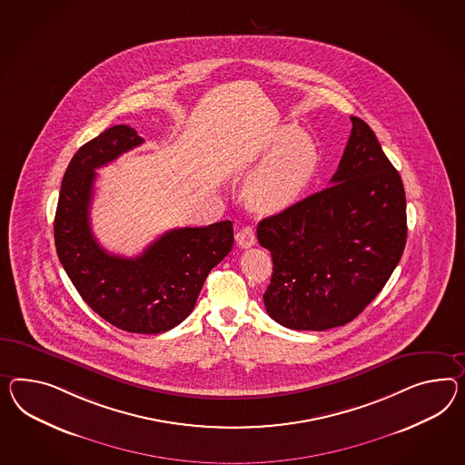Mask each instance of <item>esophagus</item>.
<instances>
[{
    "instance_id": "esophagus-1",
    "label": "esophagus",
    "mask_w": 465,
    "mask_h": 465,
    "mask_svg": "<svg viewBox=\"0 0 465 465\" xmlns=\"http://www.w3.org/2000/svg\"><path fill=\"white\" fill-rule=\"evenodd\" d=\"M236 241H238V244L241 248H251V246H254V244H256V234H254L252 227H241L238 231V234H236Z\"/></svg>"
}]
</instances>
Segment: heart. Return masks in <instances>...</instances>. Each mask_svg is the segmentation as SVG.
Here are the masks:
<instances>
[{
	"instance_id": "b5f03b06",
	"label": "heart",
	"mask_w": 465,
	"mask_h": 465,
	"mask_svg": "<svg viewBox=\"0 0 465 465\" xmlns=\"http://www.w3.org/2000/svg\"><path fill=\"white\" fill-rule=\"evenodd\" d=\"M264 160L246 187L252 207L278 213L293 205L307 191L319 168V146L307 133L286 126L272 136L262 150Z\"/></svg>"
}]
</instances>
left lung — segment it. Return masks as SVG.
Instances as JSON below:
<instances>
[{
  "mask_svg": "<svg viewBox=\"0 0 465 465\" xmlns=\"http://www.w3.org/2000/svg\"><path fill=\"white\" fill-rule=\"evenodd\" d=\"M352 130L331 187L262 219L258 241L273 274L268 315L293 331L354 321L386 285L406 244L403 182L370 124Z\"/></svg>",
  "mask_w": 465,
  "mask_h": 465,
  "instance_id": "left-lung-1",
  "label": "left lung"
}]
</instances>
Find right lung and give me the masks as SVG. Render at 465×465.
<instances>
[{"label":"right lung","instance_id":"obj_1","mask_svg":"<svg viewBox=\"0 0 465 465\" xmlns=\"http://www.w3.org/2000/svg\"><path fill=\"white\" fill-rule=\"evenodd\" d=\"M143 142L118 124L77 150L62 179L54 238L65 273L97 315L126 332L160 333L187 319L207 274L232 250L234 232L231 221L180 227L136 258L107 252L89 219L95 170Z\"/></svg>","mask_w":465,"mask_h":465}]
</instances>
